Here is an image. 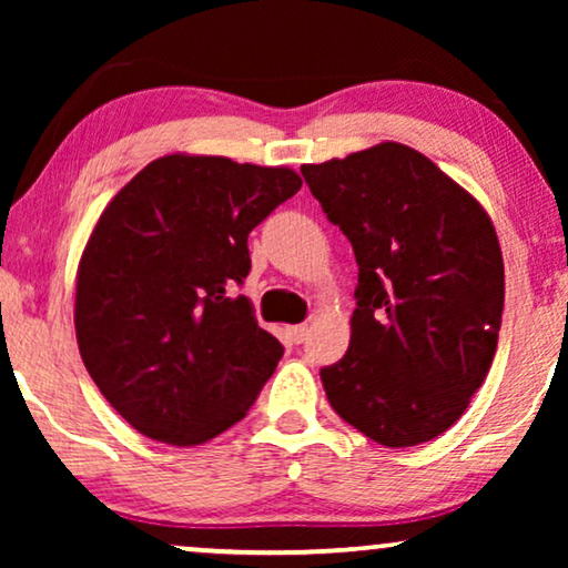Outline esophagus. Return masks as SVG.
<instances>
[{"label":"esophagus","instance_id":"obj_1","mask_svg":"<svg viewBox=\"0 0 568 568\" xmlns=\"http://www.w3.org/2000/svg\"><path fill=\"white\" fill-rule=\"evenodd\" d=\"M286 333H290V338L294 341V344H302L307 336V325L300 323V325H286Z\"/></svg>","mask_w":568,"mask_h":568}]
</instances>
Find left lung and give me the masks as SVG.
<instances>
[{"mask_svg":"<svg viewBox=\"0 0 568 568\" xmlns=\"http://www.w3.org/2000/svg\"><path fill=\"white\" fill-rule=\"evenodd\" d=\"M302 175L359 266L348 352L321 369L333 410L385 447L439 437L484 385L499 341L504 261L486 209L398 142Z\"/></svg>","mask_w":568,"mask_h":568,"instance_id":"obj_1","label":"left lung"}]
</instances>
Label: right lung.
I'll use <instances>...</instances> for the list:
<instances>
[{
  "label": "right lung",
  "mask_w": 568,
  "mask_h": 568,
  "mask_svg": "<svg viewBox=\"0 0 568 568\" xmlns=\"http://www.w3.org/2000/svg\"><path fill=\"white\" fill-rule=\"evenodd\" d=\"M300 189L290 168L175 152L103 209L77 268V346L139 434L204 445L274 375L284 348L235 286L251 271V230Z\"/></svg>",
  "instance_id": "obj_1"
}]
</instances>
